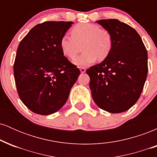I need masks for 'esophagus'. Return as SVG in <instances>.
Returning a JSON list of instances; mask_svg holds the SVG:
<instances>
[{
    "instance_id": "esophagus-1",
    "label": "esophagus",
    "mask_w": 157,
    "mask_h": 157,
    "mask_svg": "<svg viewBox=\"0 0 157 157\" xmlns=\"http://www.w3.org/2000/svg\"><path fill=\"white\" fill-rule=\"evenodd\" d=\"M80 71L81 73H85V72H86V68L81 67V68H80Z\"/></svg>"
}]
</instances>
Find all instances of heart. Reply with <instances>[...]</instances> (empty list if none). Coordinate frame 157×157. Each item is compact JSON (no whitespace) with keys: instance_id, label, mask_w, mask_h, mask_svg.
I'll list each match as a JSON object with an SVG mask.
<instances>
[{"instance_id":"heart-1","label":"heart","mask_w":157,"mask_h":157,"mask_svg":"<svg viewBox=\"0 0 157 157\" xmlns=\"http://www.w3.org/2000/svg\"><path fill=\"white\" fill-rule=\"evenodd\" d=\"M71 36L64 35L61 37L60 46L64 56L72 59L82 46L83 52L72 60L74 65L84 67L99 60H105L111 51L112 36L105 29L94 23H79L71 30Z\"/></svg>"}]
</instances>
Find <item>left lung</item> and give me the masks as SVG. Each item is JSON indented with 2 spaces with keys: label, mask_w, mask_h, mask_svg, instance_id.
I'll return each instance as SVG.
<instances>
[{
  "label": "left lung",
  "mask_w": 157,
  "mask_h": 157,
  "mask_svg": "<svg viewBox=\"0 0 157 157\" xmlns=\"http://www.w3.org/2000/svg\"><path fill=\"white\" fill-rule=\"evenodd\" d=\"M96 22L112 36L107 57L86 71L91 96L99 108L109 113L128 110L140 98L147 74V53L137 32L117 19Z\"/></svg>",
  "instance_id": "left-lung-1"
}]
</instances>
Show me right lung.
I'll return each mask as SVG.
<instances>
[{
	"instance_id": "right-lung-1",
	"label": "right lung",
	"mask_w": 157,
	"mask_h": 157,
	"mask_svg": "<svg viewBox=\"0 0 157 157\" xmlns=\"http://www.w3.org/2000/svg\"><path fill=\"white\" fill-rule=\"evenodd\" d=\"M73 23L37 24L20 43L14 64L16 87L21 101L34 113L49 115L59 111L80 75L60 46L61 37Z\"/></svg>"
}]
</instances>
